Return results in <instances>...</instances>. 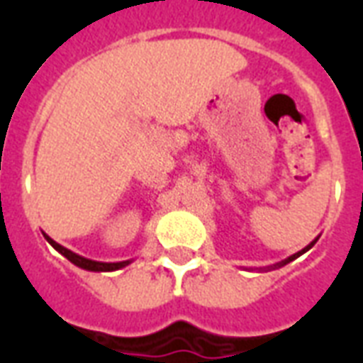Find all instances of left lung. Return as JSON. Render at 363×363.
<instances>
[{"label": "left lung", "mask_w": 363, "mask_h": 363, "mask_svg": "<svg viewBox=\"0 0 363 363\" xmlns=\"http://www.w3.org/2000/svg\"><path fill=\"white\" fill-rule=\"evenodd\" d=\"M316 242H318V238H316V240H314V242H311V243H308V245H306V247H304V249H301V251H298V253H295V255H291V257H287L286 261H281V262H276V264H274V267H268L267 270H272V268H281V267H286L287 262L295 261V259H297V257H301V255H303V253H306V251H308V249H311L312 245H314V243H316Z\"/></svg>", "instance_id": "left-lung-1"}]
</instances>
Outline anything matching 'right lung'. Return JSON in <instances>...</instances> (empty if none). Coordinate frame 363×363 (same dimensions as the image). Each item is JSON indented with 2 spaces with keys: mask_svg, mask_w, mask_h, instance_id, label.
Masks as SVG:
<instances>
[{
  "mask_svg": "<svg viewBox=\"0 0 363 363\" xmlns=\"http://www.w3.org/2000/svg\"><path fill=\"white\" fill-rule=\"evenodd\" d=\"M43 238H45L47 242L51 243L52 247L59 251L60 255H65L68 261L72 262V264H76V267L83 268V270H91V272H112V270H120V268L127 267L131 261H121V262H99V261H91V259H85V257L77 255V253H74V251H70V249L62 247L60 243H57L52 238H49L47 234H43Z\"/></svg>",
  "mask_w": 363,
  "mask_h": 363,
  "instance_id": "obj_1",
  "label": "right lung"
}]
</instances>
